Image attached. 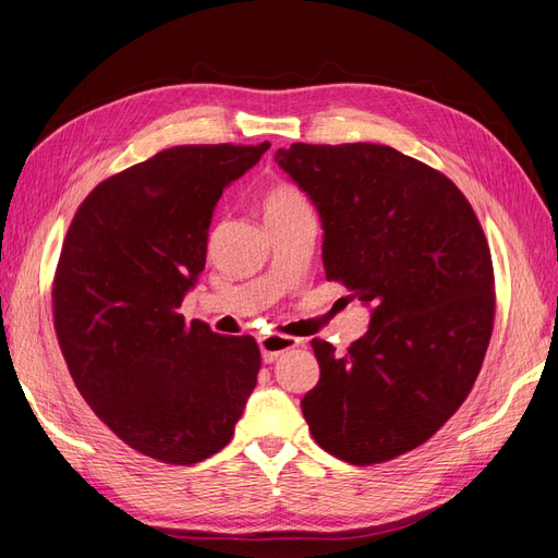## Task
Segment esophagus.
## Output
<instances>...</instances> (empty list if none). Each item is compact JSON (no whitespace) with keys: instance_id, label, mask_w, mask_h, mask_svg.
Segmentation results:
<instances>
[{"instance_id":"34e87169","label":"esophagus","mask_w":558,"mask_h":558,"mask_svg":"<svg viewBox=\"0 0 558 558\" xmlns=\"http://www.w3.org/2000/svg\"><path fill=\"white\" fill-rule=\"evenodd\" d=\"M258 344H260L263 361L275 363L281 353L295 349L300 344V340H295V337H289V335H263Z\"/></svg>"}]
</instances>
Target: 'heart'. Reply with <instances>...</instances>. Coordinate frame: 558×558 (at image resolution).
<instances>
[{
  "label": "heart",
  "instance_id": "obj_1",
  "mask_svg": "<svg viewBox=\"0 0 558 558\" xmlns=\"http://www.w3.org/2000/svg\"><path fill=\"white\" fill-rule=\"evenodd\" d=\"M263 211H265V221H275V218L312 214V207H310L307 197L302 195L295 185L277 183L265 193Z\"/></svg>",
  "mask_w": 558,
  "mask_h": 558
}]
</instances>
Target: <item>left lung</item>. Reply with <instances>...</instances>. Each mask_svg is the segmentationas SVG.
Returning <instances> with one entry per match:
<instances>
[{"mask_svg": "<svg viewBox=\"0 0 558 558\" xmlns=\"http://www.w3.org/2000/svg\"><path fill=\"white\" fill-rule=\"evenodd\" d=\"M318 211L324 267L369 307L344 356L314 340L302 398L320 449L373 465L424 445L461 408L494 330V265L465 195L381 144H291L275 154Z\"/></svg>", "mask_w": 558, "mask_h": 558, "instance_id": "left-lung-1", "label": "left lung"}]
</instances>
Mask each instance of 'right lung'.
I'll list each match as a JSON object with an SVG mask.
<instances>
[{
  "mask_svg": "<svg viewBox=\"0 0 558 558\" xmlns=\"http://www.w3.org/2000/svg\"><path fill=\"white\" fill-rule=\"evenodd\" d=\"M269 148L174 146L83 199L53 281L62 356L93 412L150 459L221 451L258 381L260 349L191 324L181 302L207 260L216 202Z\"/></svg>",
  "mask_w": 558,
  "mask_h": 558,
  "instance_id": "obj_1",
  "label": "right lung"
}]
</instances>
